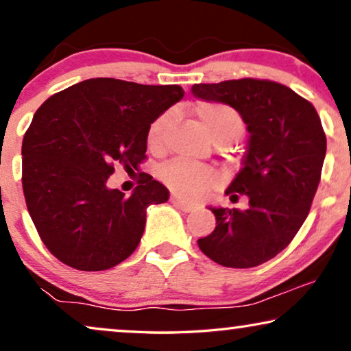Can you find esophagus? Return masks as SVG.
<instances>
[{
    "mask_svg": "<svg viewBox=\"0 0 351 351\" xmlns=\"http://www.w3.org/2000/svg\"><path fill=\"white\" fill-rule=\"evenodd\" d=\"M171 201H172V204L177 206L180 210H184V213H191V210L195 209V204H191V203H189V201H185L182 198H177V196H172Z\"/></svg>",
    "mask_w": 351,
    "mask_h": 351,
    "instance_id": "34e87169",
    "label": "esophagus"
}]
</instances>
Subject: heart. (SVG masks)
<instances>
[{"label": "heart", "instance_id": "obj_1", "mask_svg": "<svg viewBox=\"0 0 351 351\" xmlns=\"http://www.w3.org/2000/svg\"><path fill=\"white\" fill-rule=\"evenodd\" d=\"M196 123L208 132L214 142H232L241 136L244 123L241 114L233 107L222 102H198L191 108ZM169 114H161L150 124L147 134L148 148L153 153H161L166 147ZM160 179L172 193L185 199L201 198L217 184V172L210 167L191 165L174 160L160 169Z\"/></svg>", "mask_w": 351, "mask_h": 351}]
</instances>
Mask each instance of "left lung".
<instances>
[{"mask_svg":"<svg viewBox=\"0 0 351 351\" xmlns=\"http://www.w3.org/2000/svg\"><path fill=\"white\" fill-rule=\"evenodd\" d=\"M191 94L241 114L249 132L243 167L225 193L247 209L209 208L215 228L198 246L219 265L251 268L278 256L299 232L318 189L326 136L313 105L285 84L230 80L195 84Z\"/></svg>","mask_w":351,"mask_h":351,"instance_id":"8db88e82","label":"left lung"}]
</instances>
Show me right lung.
<instances>
[{
  "instance_id": "1",
  "label": "right lung",
  "mask_w": 351,
  "mask_h": 351,
  "mask_svg": "<svg viewBox=\"0 0 351 351\" xmlns=\"http://www.w3.org/2000/svg\"><path fill=\"white\" fill-rule=\"evenodd\" d=\"M177 84L93 78L36 110L22 142V186L40 238L65 265L108 270L131 256L147 208L169 191L142 172L131 196L108 189L114 165L138 169L150 124L184 97Z\"/></svg>"
}]
</instances>
